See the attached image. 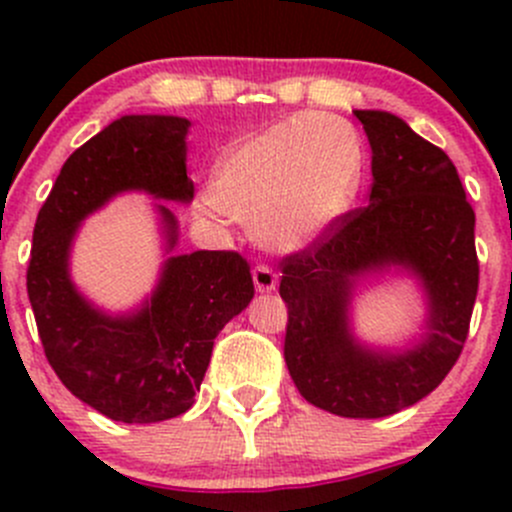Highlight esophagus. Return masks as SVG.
I'll use <instances>...</instances> for the list:
<instances>
[{
  "mask_svg": "<svg viewBox=\"0 0 512 512\" xmlns=\"http://www.w3.org/2000/svg\"><path fill=\"white\" fill-rule=\"evenodd\" d=\"M252 282H255L257 292H272V289L277 287V275L272 267L257 265L255 270H252Z\"/></svg>",
  "mask_w": 512,
  "mask_h": 512,
  "instance_id": "esophagus-1",
  "label": "esophagus"
}]
</instances>
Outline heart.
I'll list each match as a JSON object with an SVG mask.
<instances>
[{
  "label": "heart",
  "instance_id": "1",
  "mask_svg": "<svg viewBox=\"0 0 512 512\" xmlns=\"http://www.w3.org/2000/svg\"><path fill=\"white\" fill-rule=\"evenodd\" d=\"M361 168L364 148L352 123L299 113L230 148L213 170L210 200L252 225L265 247L292 252L352 208Z\"/></svg>",
  "mask_w": 512,
  "mask_h": 512
}]
</instances>
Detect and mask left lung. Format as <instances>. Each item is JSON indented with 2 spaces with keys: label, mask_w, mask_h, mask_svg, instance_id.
<instances>
[{
  "label": "left lung",
  "mask_w": 512,
  "mask_h": 512,
  "mask_svg": "<svg viewBox=\"0 0 512 512\" xmlns=\"http://www.w3.org/2000/svg\"><path fill=\"white\" fill-rule=\"evenodd\" d=\"M371 146L369 205L280 262L285 361L299 394L344 418H384L431 394L463 352L478 294L476 213L456 165L386 111H354ZM409 271L427 322L406 350H374L351 332L359 279Z\"/></svg>",
  "instance_id": "obj_1"
}]
</instances>
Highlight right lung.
Here are the masks:
<instances>
[{
	"label": "right lung",
	"instance_id": "add662e5",
	"mask_svg": "<svg viewBox=\"0 0 512 512\" xmlns=\"http://www.w3.org/2000/svg\"><path fill=\"white\" fill-rule=\"evenodd\" d=\"M190 121L123 116L76 148L41 205L27 292L44 354L61 384L123 423H156L193 406L215 337L255 297L250 265L230 250L175 255L178 220L156 205L165 262L151 297L128 314H108L76 289L69 257L79 225L128 190L190 203L185 170Z\"/></svg>",
	"mask_w": 512,
	"mask_h": 512
}]
</instances>
